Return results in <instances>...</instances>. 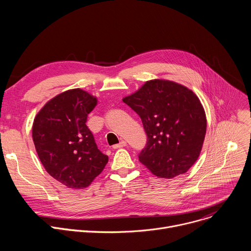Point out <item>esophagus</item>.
Wrapping results in <instances>:
<instances>
[{"instance_id": "obj_1", "label": "esophagus", "mask_w": 251, "mask_h": 251, "mask_svg": "<svg viewBox=\"0 0 251 251\" xmlns=\"http://www.w3.org/2000/svg\"><path fill=\"white\" fill-rule=\"evenodd\" d=\"M127 145V143H126V141H124V140H122L119 144H117V145H114L113 146V149H119V148H123V147H125Z\"/></svg>"}]
</instances>
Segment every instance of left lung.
I'll return each instance as SVG.
<instances>
[{"label": "left lung", "instance_id": "8db88e82", "mask_svg": "<svg viewBox=\"0 0 251 251\" xmlns=\"http://www.w3.org/2000/svg\"><path fill=\"white\" fill-rule=\"evenodd\" d=\"M122 100L140 116L148 136L139 161L163 178L187 173L200 157L206 132L195 92L172 80L152 79Z\"/></svg>", "mask_w": 251, "mask_h": 251}]
</instances>
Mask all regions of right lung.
Masks as SVG:
<instances>
[{"instance_id":"1","label":"right lung","mask_w":251,"mask_h":251,"mask_svg":"<svg viewBox=\"0 0 251 251\" xmlns=\"http://www.w3.org/2000/svg\"><path fill=\"white\" fill-rule=\"evenodd\" d=\"M97 97L80 88L69 89L49 100L35 115L32 140L46 171L70 189H85L108 163L92 133L87 116Z\"/></svg>"}]
</instances>
